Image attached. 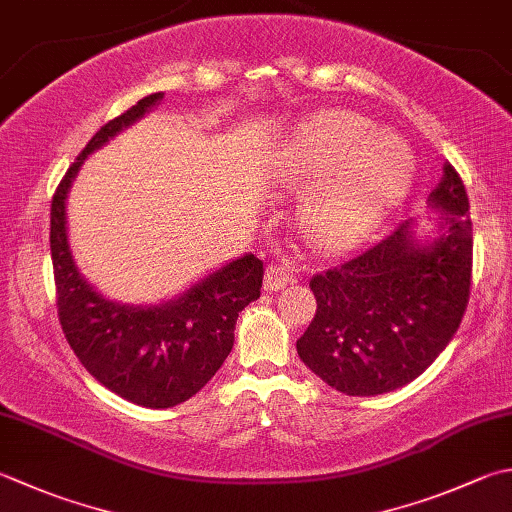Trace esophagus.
<instances>
[{"label":"esophagus","mask_w":512,"mask_h":512,"mask_svg":"<svg viewBox=\"0 0 512 512\" xmlns=\"http://www.w3.org/2000/svg\"><path fill=\"white\" fill-rule=\"evenodd\" d=\"M290 279H293V277H290V270L286 266L270 264L266 268V275H264V290H266V293H273V290L288 286Z\"/></svg>","instance_id":"1"}]
</instances>
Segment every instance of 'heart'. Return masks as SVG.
Masks as SVG:
<instances>
[{
    "instance_id": "obj_1",
    "label": "heart",
    "mask_w": 512,
    "mask_h": 512,
    "mask_svg": "<svg viewBox=\"0 0 512 512\" xmlns=\"http://www.w3.org/2000/svg\"><path fill=\"white\" fill-rule=\"evenodd\" d=\"M277 177L297 188L317 184L306 204L308 230L315 244L342 250L366 239L406 197L415 155L406 139L333 108L293 130L279 150Z\"/></svg>"
}]
</instances>
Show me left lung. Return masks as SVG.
<instances>
[{"instance_id":"1","label":"left lung","mask_w":512,"mask_h":512,"mask_svg":"<svg viewBox=\"0 0 512 512\" xmlns=\"http://www.w3.org/2000/svg\"><path fill=\"white\" fill-rule=\"evenodd\" d=\"M428 204L442 210L439 237L419 242L408 219L362 255L310 279L317 313L297 353L339 393L373 397L406 386L462 324L473 222L464 182L450 164Z\"/></svg>"}]
</instances>
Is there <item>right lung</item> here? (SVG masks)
Masks as SVG:
<instances>
[{"label":"right lung","instance_id":"add662e5","mask_svg":"<svg viewBox=\"0 0 512 512\" xmlns=\"http://www.w3.org/2000/svg\"><path fill=\"white\" fill-rule=\"evenodd\" d=\"M164 93H153L97 130L66 170L50 204V257L57 315L70 348L99 384L144 408H170L199 393L224 364L242 310L262 290L264 262L244 255L206 275L170 302H110L75 266L66 235V197L84 159L119 130L144 117Z\"/></svg>","mask_w":512,"mask_h":512}]
</instances>
